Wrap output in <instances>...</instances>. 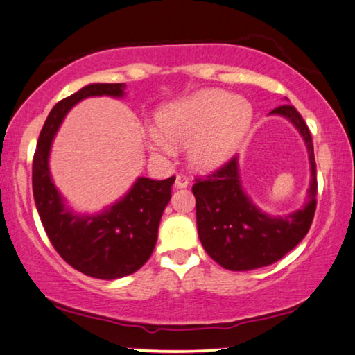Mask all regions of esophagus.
I'll return each instance as SVG.
<instances>
[{"instance_id":"esophagus-1","label":"esophagus","mask_w":355,"mask_h":355,"mask_svg":"<svg viewBox=\"0 0 355 355\" xmlns=\"http://www.w3.org/2000/svg\"><path fill=\"white\" fill-rule=\"evenodd\" d=\"M189 183V180L184 177V175H177L175 177V183H173V188L177 189H182V188H187Z\"/></svg>"}]
</instances>
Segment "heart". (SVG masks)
Here are the masks:
<instances>
[{"mask_svg":"<svg viewBox=\"0 0 355 355\" xmlns=\"http://www.w3.org/2000/svg\"><path fill=\"white\" fill-rule=\"evenodd\" d=\"M252 121L248 100L218 89H202L156 111V130L148 132V148L157 156H171V143L188 145L189 166L211 172L234 156Z\"/></svg>","mask_w":355,"mask_h":355,"instance_id":"obj_1","label":"heart"}]
</instances>
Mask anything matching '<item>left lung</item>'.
Here are the masks:
<instances>
[{"mask_svg": "<svg viewBox=\"0 0 355 355\" xmlns=\"http://www.w3.org/2000/svg\"><path fill=\"white\" fill-rule=\"evenodd\" d=\"M269 114L290 121L303 137L311 166L308 199L292 214H266L242 187L239 157H232L207 180H196L193 194L199 239L205 252L230 271H250L276 263L300 244L314 218L317 178L311 132L292 105H280Z\"/></svg>", "mask_w": 355, "mask_h": 355, "instance_id": "left-lung-1", "label": "left lung"}]
</instances>
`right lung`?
Wrapping results in <instances>:
<instances>
[{
  "mask_svg": "<svg viewBox=\"0 0 355 355\" xmlns=\"http://www.w3.org/2000/svg\"><path fill=\"white\" fill-rule=\"evenodd\" d=\"M124 83H92L51 110L33 157V198L46 234L59 255L86 276L113 280L139 271L151 257L162 211L175 177H139L116 202L95 214H79L57 189L51 175V148L63 119L84 98L125 95Z\"/></svg>",
  "mask_w": 355,
  "mask_h": 355,
  "instance_id": "right-lung-1",
  "label": "right lung"
}]
</instances>
